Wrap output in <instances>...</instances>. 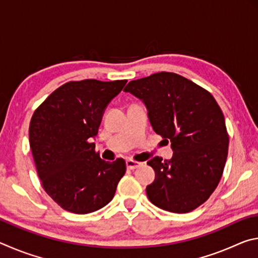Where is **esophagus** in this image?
Returning a JSON list of instances; mask_svg holds the SVG:
<instances>
[{
    "label": "esophagus",
    "instance_id": "obj_1",
    "mask_svg": "<svg viewBox=\"0 0 258 258\" xmlns=\"http://www.w3.org/2000/svg\"><path fill=\"white\" fill-rule=\"evenodd\" d=\"M142 165V163H140V161L137 160H133V159H127L126 160V167L128 169H135L140 167V166Z\"/></svg>",
    "mask_w": 258,
    "mask_h": 258
}]
</instances>
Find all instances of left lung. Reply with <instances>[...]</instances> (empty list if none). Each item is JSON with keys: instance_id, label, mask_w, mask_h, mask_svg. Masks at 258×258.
<instances>
[{"instance_id": "left-lung-1", "label": "left lung", "mask_w": 258, "mask_h": 258, "mask_svg": "<svg viewBox=\"0 0 258 258\" xmlns=\"http://www.w3.org/2000/svg\"><path fill=\"white\" fill-rule=\"evenodd\" d=\"M124 91L145 102L152 128L174 151L169 160L148 161L156 173L148 198L167 212L194 211L211 197L224 171L229 134L220 106L207 90L175 73L131 81Z\"/></svg>"}]
</instances>
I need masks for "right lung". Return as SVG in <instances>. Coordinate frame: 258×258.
Returning <instances> with one entry per match:
<instances>
[{
    "mask_svg": "<svg viewBox=\"0 0 258 258\" xmlns=\"http://www.w3.org/2000/svg\"><path fill=\"white\" fill-rule=\"evenodd\" d=\"M126 80L72 81L34 111L29 145L43 189L64 211L87 214L110 202L126 172L123 158H100L92 138Z\"/></svg>",
    "mask_w": 258,
    "mask_h": 258,
    "instance_id": "obj_1",
    "label": "right lung"
}]
</instances>
